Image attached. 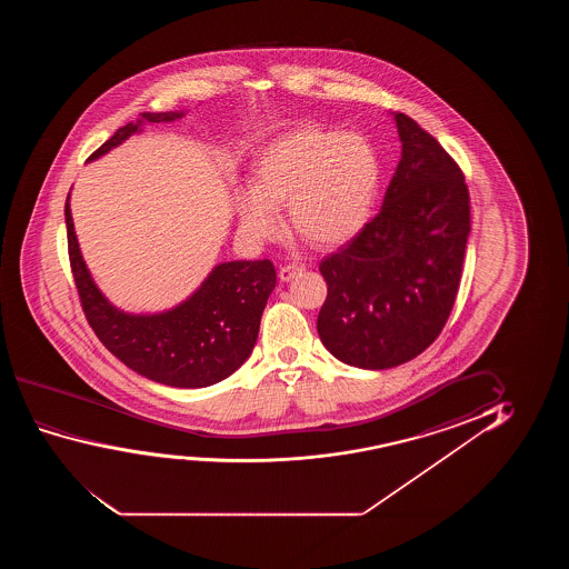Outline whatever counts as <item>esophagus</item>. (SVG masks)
Wrapping results in <instances>:
<instances>
[{"label":"esophagus","instance_id":"34e87169","mask_svg":"<svg viewBox=\"0 0 569 569\" xmlns=\"http://www.w3.org/2000/svg\"><path fill=\"white\" fill-rule=\"evenodd\" d=\"M305 266L299 264H286L280 268V280L281 281H291L293 278H297L299 273L303 272Z\"/></svg>","mask_w":569,"mask_h":569}]
</instances>
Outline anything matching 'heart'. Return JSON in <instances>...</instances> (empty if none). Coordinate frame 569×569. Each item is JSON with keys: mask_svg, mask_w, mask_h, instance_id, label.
Here are the masks:
<instances>
[{"mask_svg": "<svg viewBox=\"0 0 569 569\" xmlns=\"http://www.w3.org/2000/svg\"><path fill=\"white\" fill-rule=\"evenodd\" d=\"M379 159L359 133L299 126L273 140L254 164V190L239 196V221L249 239L280 233L276 210L288 208L301 241L332 249L363 227L379 187Z\"/></svg>", "mask_w": 569, "mask_h": 569, "instance_id": "heart-1", "label": "heart"}]
</instances>
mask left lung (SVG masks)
<instances>
[{"label": "left lung", "instance_id": "obj_1", "mask_svg": "<svg viewBox=\"0 0 569 569\" xmlns=\"http://www.w3.org/2000/svg\"><path fill=\"white\" fill-rule=\"evenodd\" d=\"M395 120L402 159L381 211L319 266L328 286L320 340L363 369L402 366L436 342L457 299L470 233L459 163L405 112Z\"/></svg>", "mask_w": 569, "mask_h": 569}]
</instances>
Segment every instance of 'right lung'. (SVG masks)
I'll list each match as a JSON object with an SVG mask.
<instances>
[{"mask_svg": "<svg viewBox=\"0 0 569 569\" xmlns=\"http://www.w3.org/2000/svg\"><path fill=\"white\" fill-rule=\"evenodd\" d=\"M179 117L180 112H146L141 120L169 122ZM140 122L118 128L89 159L130 138ZM63 213L81 309L102 346L124 366L169 387L202 389L223 381L247 361L257 343L266 301L276 288V270L268 258L216 266L202 288L177 309L133 317L114 309L87 272L71 223L70 196Z\"/></svg>", "mask_w": 569, "mask_h": 569, "instance_id": "add662e5", "label": "right lung"}]
</instances>
